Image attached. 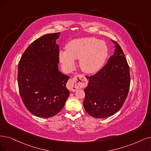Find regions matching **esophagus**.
<instances>
[{
    "instance_id": "1",
    "label": "esophagus",
    "mask_w": 151,
    "mask_h": 151,
    "mask_svg": "<svg viewBox=\"0 0 151 151\" xmlns=\"http://www.w3.org/2000/svg\"><path fill=\"white\" fill-rule=\"evenodd\" d=\"M87 85V80L86 78L83 75H77L74 76L72 79L70 80L67 88L69 89L71 91L75 92L78 89L85 88Z\"/></svg>"
}]
</instances>
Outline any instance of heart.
Instances as JSON below:
<instances>
[{"label":"heart","mask_w":151,"mask_h":151,"mask_svg":"<svg viewBox=\"0 0 151 151\" xmlns=\"http://www.w3.org/2000/svg\"><path fill=\"white\" fill-rule=\"evenodd\" d=\"M66 49L59 52L63 68L71 71L75 66V60H80V68L86 74H94L101 69L108 53L106 43L94 37L75 39L66 45Z\"/></svg>","instance_id":"obj_1"}]
</instances>
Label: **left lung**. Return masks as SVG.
<instances>
[{"instance_id": "8db88e82", "label": "left lung", "mask_w": 151, "mask_h": 151, "mask_svg": "<svg viewBox=\"0 0 151 151\" xmlns=\"http://www.w3.org/2000/svg\"><path fill=\"white\" fill-rule=\"evenodd\" d=\"M114 44V52L107 63L96 74L86 76L88 84L85 88L83 106L93 118H108L121 108L130 86L129 67L119 45Z\"/></svg>"}]
</instances>
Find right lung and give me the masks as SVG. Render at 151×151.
<instances>
[{"instance_id": "obj_1", "label": "right lung", "mask_w": 151, "mask_h": 151, "mask_svg": "<svg viewBox=\"0 0 151 151\" xmlns=\"http://www.w3.org/2000/svg\"><path fill=\"white\" fill-rule=\"evenodd\" d=\"M60 33L38 38L27 47L18 65V85L27 109L36 116L48 118L62 109L69 96L66 84L70 76L58 70Z\"/></svg>"}]
</instances>
